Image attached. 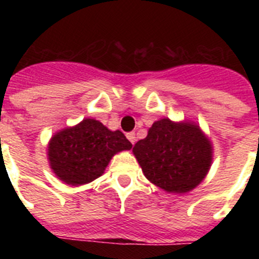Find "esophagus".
<instances>
[{
  "instance_id": "obj_1",
  "label": "esophagus",
  "mask_w": 259,
  "mask_h": 259,
  "mask_svg": "<svg viewBox=\"0 0 259 259\" xmlns=\"http://www.w3.org/2000/svg\"><path fill=\"white\" fill-rule=\"evenodd\" d=\"M127 139L131 141V144L134 145V144L136 143V135H135V132H130V134H127Z\"/></svg>"
}]
</instances>
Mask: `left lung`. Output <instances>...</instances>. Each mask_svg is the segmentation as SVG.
<instances>
[{
	"instance_id": "1",
	"label": "left lung",
	"mask_w": 259,
	"mask_h": 259,
	"mask_svg": "<svg viewBox=\"0 0 259 259\" xmlns=\"http://www.w3.org/2000/svg\"><path fill=\"white\" fill-rule=\"evenodd\" d=\"M212 150L211 141L196 122L163 118L153 123L132 152L150 183L167 193L184 194L206 178Z\"/></svg>"
}]
</instances>
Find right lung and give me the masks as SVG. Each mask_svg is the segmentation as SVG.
Returning <instances> with one entry per match:
<instances>
[{"instance_id":"right-lung-1","label":"right lung","mask_w":259,"mask_h":259,"mask_svg":"<svg viewBox=\"0 0 259 259\" xmlns=\"http://www.w3.org/2000/svg\"><path fill=\"white\" fill-rule=\"evenodd\" d=\"M131 148L119 130L110 131L96 119L85 118L53 135L48 161L59 180L77 187L100 178L114 155Z\"/></svg>"}]
</instances>
